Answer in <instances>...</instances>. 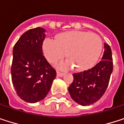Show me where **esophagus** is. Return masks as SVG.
<instances>
[{
  "label": "esophagus",
  "instance_id": "34e87169",
  "mask_svg": "<svg viewBox=\"0 0 124 124\" xmlns=\"http://www.w3.org/2000/svg\"><path fill=\"white\" fill-rule=\"evenodd\" d=\"M57 75L58 77H62V76L64 75V73H62V72H60L57 71Z\"/></svg>",
  "mask_w": 124,
  "mask_h": 124
}]
</instances>
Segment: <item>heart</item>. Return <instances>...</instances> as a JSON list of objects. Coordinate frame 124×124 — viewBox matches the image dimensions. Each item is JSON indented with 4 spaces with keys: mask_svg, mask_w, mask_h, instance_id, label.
Returning a JSON list of instances; mask_svg holds the SVG:
<instances>
[{
    "mask_svg": "<svg viewBox=\"0 0 124 124\" xmlns=\"http://www.w3.org/2000/svg\"><path fill=\"white\" fill-rule=\"evenodd\" d=\"M102 41L97 34L81 31H70L57 34L55 41L46 38L41 44L43 54L52 64L64 56L67 60L58 64L60 70L75 67L78 72L92 68L102 52Z\"/></svg>",
    "mask_w": 124,
    "mask_h": 124,
    "instance_id": "1",
    "label": "heart"
}]
</instances>
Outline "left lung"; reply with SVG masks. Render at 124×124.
Wrapping results in <instances>:
<instances>
[{"instance_id":"obj_1","label":"left lung","mask_w":124,"mask_h":124,"mask_svg":"<svg viewBox=\"0 0 124 124\" xmlns=\"http://www.w3.org/2000/svg\"><path fill=\"white\" fill-rule=\"evenodd\" d=\"M113 72L111 47L104 43V52L101 61L91 69L74 73L73 82L68 87L72 99L85 106L98 101L106 92Z\"/></svg>"}]
</instances>
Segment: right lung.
<instances>
[{
  "instance_id": "1",
  "label": "right lung",
  "mask_w": 124,
  "mask_h": 124,
  "mask_svg": "<svg viewBox=\"0 0 124 124\" xmlns=\"http://www.w3.org/2000/svg\"><path fill=\"white\" fill-rule=\"evenodd\" d=\"M46 30L37 27L26 31L13 49L11 78L17 95L24 101L34 103L49 92L57 76L45 59L41 44Z\"/></svg>"
}]
</instances>
